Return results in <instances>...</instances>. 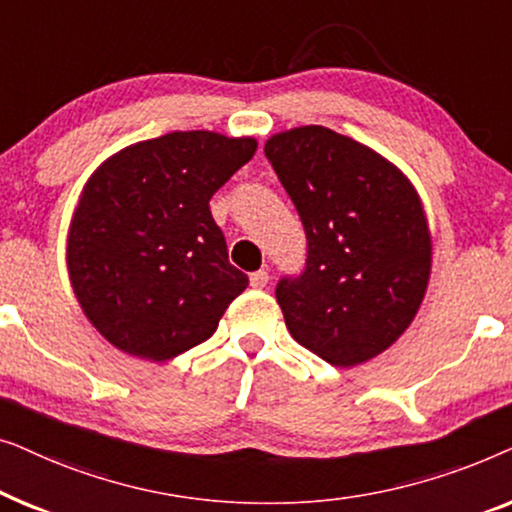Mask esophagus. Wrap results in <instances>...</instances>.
I'll use <instances>...</instances> for the list:
<instances>
[{
  "label": "esophagus",
  "mask_w": 512,
  "mask_h": 512,
  "mask_svg": "<svg viewBox=\"0 0 512 512\" xmlns=\"http://www.w3.org/2000/svg\"><path fill=\"white\" fill-rule=\"evenodd\" d=\"M268 279H270L268 272H265V270H258V272H251L249 282H251V286H254V289H263V286L268 284Z\"/></svg>",
  "instance_id": "esophagus-1"
}]
</instances>
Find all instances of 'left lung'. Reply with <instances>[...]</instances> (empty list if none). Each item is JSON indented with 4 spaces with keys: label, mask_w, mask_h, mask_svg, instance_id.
<instances>
[{
    "label": "left lung",
    "mask_w": 512,
    "mask_h": 512,
    "mask_svg": "<svg viewBox=\"0 0 512 512\" xmlns=\"http://www.w3.org/2000/svg\"><path fill=\"white\" fill-rule=\"evenodd\" d=\"M265 156L307 235L303 275L275 291L286 328L331 366L375 359L412 324L429 286L433 242L417 188L324 125L277 132Z\"/></svg>",
    "instance_id": "left-lung-1"
}]
</instances>
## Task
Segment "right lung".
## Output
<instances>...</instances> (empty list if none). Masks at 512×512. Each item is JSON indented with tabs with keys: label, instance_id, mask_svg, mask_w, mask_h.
I'll return each instance as SVG.
<instances>
[{
	"label": "right lung",
	"instance_id": "1",
	"mask_svg": "<svg viewBox=\"0 0 512 512\" xmlns=\"http://www.w3.org/2000/svg\"><path fill=\"white\" fill-rule=\"evenodd\" d=\"M254 137L167 132L109 156L67 230V272L104 340L167 361L207 338L249 277L228 263L209 200L256 153Z\"/></svg>",
	"mask_w": 512,
	"mask_h": 512
}]
</instances>
